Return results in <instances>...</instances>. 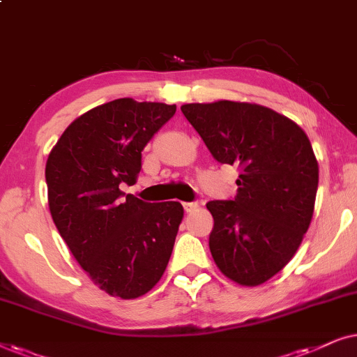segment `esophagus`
Segmentation results:
<instances>
[{
  "mask_svg": "<svg viewBox=\"0 0 357 357\" xmlns=\"http://www.w3.org/2000/svg\"><path fill=\"white\" fill-rule=\"evenodd\" d=\"M183 207H184V211H186V212L189 213V212L196 211L197 204H196V202H183Z\"/></svg>",
  "mask_w": 357,
  "mask_h": 357,
  "instance_id": "esophagus-1",
  "label": "esophagus"
}]
</instances>
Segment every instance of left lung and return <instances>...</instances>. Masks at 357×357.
I'll return each mask as SVG.
<instances>
[{"label":"left lung","instance_id":"left-lung-1","mask_svg":"<svg viewBox=\"0 0 357 357\" xmlns=\"http://www.w3.org/2000/svg\"><path fill=\"white\" fill-rule=\"evenodd\" d=\"M181 111L218 163L240 168L234 201L207 202L212 258L230 281L259 286L294 258L310 227L318 188L310 140L259 104L223 99Z\"/></svg>","mask_w":357,"mask_h":357}]
</instances>
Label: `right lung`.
<instances>
[{"label": "right lung", "instance_id": "right-lung-1", "mask_svg": "<svg viewBox=\"0 0 357 357\" xmlns=\"http://www.w3.org/2000/svg\"><path fill=\"white\" fill-rule=\"evenodd\" d=\"M176 104L114 99L66 127L45 165L54 223L89 279L112 297H142L163 275L184 211L149 204L119 189L134 186L142 150L174 116Z\"/></svg>", "mask_w": 357, "mask_h": 357}]
</instances>
